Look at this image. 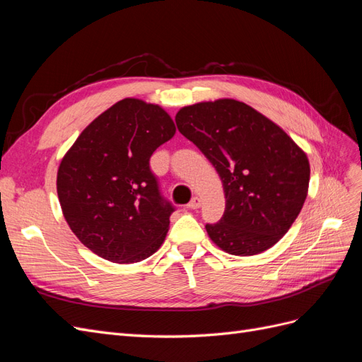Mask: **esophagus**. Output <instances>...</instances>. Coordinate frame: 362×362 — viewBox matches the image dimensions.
<instances>
[{"label": "esophagus", "mask_w": 362, "mask_h": 362, "mask_svg": "<svg viewBox=\"0 0 362 362\" xmlns=\"http://www.w3.org/2000/svg\"><path fill=\"white\" fill-rule=\"evenodd\" d=\"M199 206H201V199L198 198V196H194V198L187 205V208H190V210H196V208H199Z\"/></svg>", "instance_id": "34e87169"}]
</instances>
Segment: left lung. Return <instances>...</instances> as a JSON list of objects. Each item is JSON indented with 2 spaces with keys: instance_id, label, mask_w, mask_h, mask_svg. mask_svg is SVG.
I'll return each mask as SVG.
<instances>
[{
  "instance_id": "1",
  "label": "left lung",
  "mask_w": 362,
  "mask_h": 362,
  "mask_svg": "<svg viewBox=\"0 0 362 362\" xmlns=\"http://www.w3.org/2000/svg\"><path fill=\"white\" fill-rule=\"evenodd\" d=\"M175 122L223 184L225 213L217 223L205 225L213 243L238 257L276 245L308 194L305 152L264 115L229 98L182 107Z\"/></svg>"
}]
</instances>
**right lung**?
I'll use <instances>...</instances> for the list:
<instances>
[{
    "instance_id": "add662e5",
    "label": "right lung",
    "mask_w": 362,
    "mask_h": 362,
    "mask_svg": "<svg viewBox=\"0 0 362 362\" xmlns=\"http://www.w3.org/2000/svg\"><path fill=\"white\" fill-rule=\"evenodd\" d=\"M175 131L160 105L125 98L87 125L64 154L57 172L62 211L98 257L131 264L163 245L175 208L161 198L149 158Z\"/></svg>"
}]
</instances>
